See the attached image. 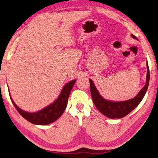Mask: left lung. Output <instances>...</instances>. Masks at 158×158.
<instances>
[{
	"mask_svg": "<svg viewBox=\"0 0 158 158\" xmlns=\"http://www.w3.org/2000/svg\"><path fill=\"white\" fill-rule=\"evenodd\" d=\"M132 37L136 40H138L137 37L134 35H132ZM146 64L148 73L146 76V85L140 91V92L138 93L135 98L127 100V101L113 102L111 101H108V100H106L99 95L98 90L95 87L92 80H89L90 92L91 95H92L93 102L99 111L108 118H120L125 117L128 113H130L133 109H135L138 106V104L140 103L143 98H144L147 91L148 85H149L150 70L148 63H146Z\"/></svg>",
	"mask_w": 158,
	"mask_h": 158,
	"instance_id": "1",
	"label": "left lung"
}]
</instances>
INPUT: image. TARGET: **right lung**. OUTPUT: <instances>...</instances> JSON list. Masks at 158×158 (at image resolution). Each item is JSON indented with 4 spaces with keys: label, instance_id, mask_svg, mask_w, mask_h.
I'll use <instances>...</instances> for the list:
<instances>
[{
    "label": "right lung",
    "instance_id": "add662e5",
    "mask_svg": "<svg viewBox=\"0 0 158 158\" xmlns=\"http://www.w3.org/2000/svg\"><path fill=\"white\" fill-rule=\"evenodd\" d=\"M75 82L76 80H72L71 82L66 84L63 89H62V92L59 95L58 99L53 103L42 109L41 111L36 113H31L23 111L14 102L11 96L10 99L18 113L27 121L33 124H36V125H48V124L52 123V122L57 120L63 114L66 106H67L68 99L70 91L74 86Z\"/></svg>",
    "mask_w": 158,
    "mask_h": 158
}]
</instances>
